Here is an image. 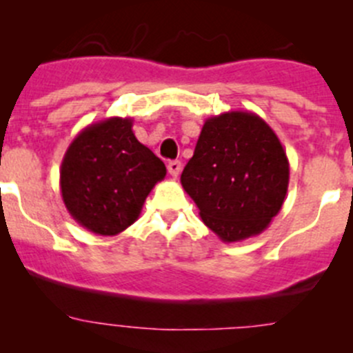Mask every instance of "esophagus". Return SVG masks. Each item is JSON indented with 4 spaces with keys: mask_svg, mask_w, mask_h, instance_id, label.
I'll return each mask as SVG.
<instances>
[{
    "mask_svg": "<svg viewBox=\"0 0 353 353\" xmlns=\"http://www.w3.org/2000/svg\"><path fill=\"white\" fill-rule=\"evenodd\" d=\"M181 169H183V163H181L179 160H170V162L167 163V170H169V174L172 177L179 176Z\"/></svg>",
    "mask_w": 353,
    "mask_h": 353,
    "instance_id": "esophagus-1",
    "label": "esophagus"
}]
</instances>
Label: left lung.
Wrapping results in <instances>:
<instances>
[{
    "instance_id": "8db88e82",
    "label": "left lung",
    "mask_w": 353,
    "mask_h": 353,
    "mask_svg": "<svg viewBox=\"0 0 353 353\" xmlns=\"http://www.w3.org/2000/svg\"><path fill=\"white\" fill-rule=\"evenodd\" d=\"M290 167L265 119L229 110L205 121L181 174L203 223L223 243L258 236L282 210Z\"/></svg>"
}]
</instances>
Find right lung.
I'll use <instances>...</instances> for the list:
<instances>
[{
	"instance_id": "add662e5",
	"label": "right lung",
	"mask_w": 353,
	"mask_h": 353,
	"mask_svg": "<svg viewBox=\"0 0 353 353\" xmlns=\"http://www.w3.org/2000/svg\"><path fill=\"white\" fill-rule=\"evenodd\" d=\"M165 174L162 160L137 140L131 117H108L71 141L59 186L66 210L81 227L117 236L137 222L145 199Z\"/></svg>"
}]
</instances>
